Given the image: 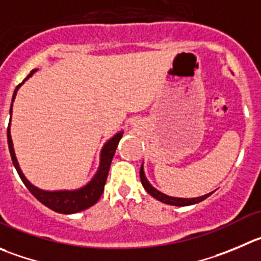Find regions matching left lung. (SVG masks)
Returning <instances> with one entry per match:
<instances>
[{
	"instance_id": "1",
	"label": "left lung",
	"mask_w": 261,
	"mask_h": 261,
	"mask_svg": "<svg viewBox=\"0 0 261 261\" xmlns=\"http://www.w3.org/2000/svg\"><path fill=\"white\" fill-rule=\"evenodd\" d=\"M140 177H141V182H142V186L145 187V190L150 193L152 197H155L156 200L161 201L164 203H168V205H174V206H188V205H193V203H197L201 202L202 200L209 197L212 193H207V195H203L201 197H195V198H178V197H170V196H166L164 193L159 192L158 190L152 187L150 183L147 182L145 177V173H143V168L141 166V170H140Z\"/></svg>"
}]
</instances>
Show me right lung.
Returning <instances> with one entry per match:
<instances>
[{
  "label": "right lung",
  "instance_id": "1",
  "mask_svg": "<svg viewBox=\"0 0 261 261\" xmlns=\"http://www.w3.org/2000/svg\"><path fill=\"white\" fill-rule=\"evenodd\" d=\"M34 71L36 70L31 71V74L24 79L23 83L29 78V76L33 75ZM23 83L19 84V86L16 87V89L14 91L12 102H14V98L15 96H16L17 89H19V87ZM10 115H11V109H10ZM10 118H11V116H10ZM121 136H123V133H118V135L114 136L110 141H108V142L105 143L102 151H101L100 168H98L97 173H96V175L93 177V179H92L88 185L76 191H55V192H48V191H42L39 190V188L34 187V186L31 185V183L28 182V179L24 177L20 168H19L16 158H15L11 136H10V124L9 126H7V143H9L10 155H11L12 164H14L15 169H16L20 179L23 180V183L25 185V187L28 188L29 192H31L39 202H42L44 206L49 207V209L54 210V212L61 213V214H74V213H79L82 212V210H86L88 209V207L93 206V205L97 202L98 198L102 195L103 188H105V183L106 179H108L111 160H113L114 153H115V150L116 147H118V143L119 141H120Z\"/></svg>",
  "mask_w": 261,
  "mask_h": 261
}]
</instances>
